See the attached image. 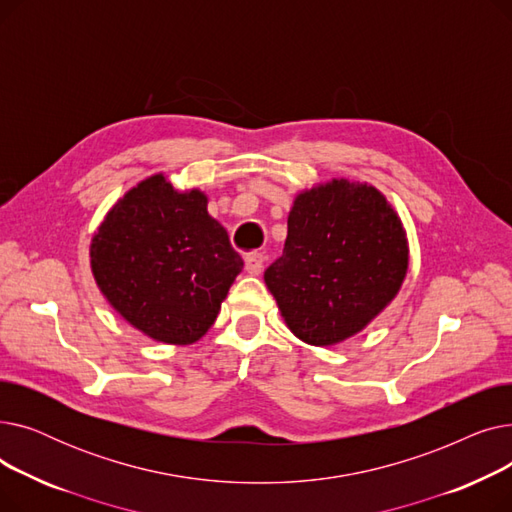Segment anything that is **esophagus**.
Wrapping results in <instances>:
<instances>
[{
	"label": "esophagus",
	"mask_w": 512,
	"mask_h": 512,
	"mask_svg": "<svg viewBox=\"0 0 512 512\" xmlns=\"http://www.w3.org/2000/svg\"><path fill=\"white\" fill-rule=\"evenodd\" d=\"M263 253H247L245 255V267H247V272L249 274H253V276H257L261 270H263Z\"/></svg>",
	"instance_id": "34e87169"
}]
</instances>
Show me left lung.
Masks as SVG:
<instances>
[{
	"label": "left lung",
	"instance_id": "8db88e82",
	"mask_svg": "<svg viewBox=\"0 0 512 512\" xmlns=\"http://www.w3.org/2000/svg\"><path fill=\"white\" fill-rule=\"evenodd\" d=\"M407 267V234L386 197L334 178L294 199L284 253L263 280L294 336L332 346L390 305Z\"/></svg>",
	"mask_w": 512,
	"mask_h": 512
}]
</instances>
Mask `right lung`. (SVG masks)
I'll return each mask as SVG.
<instances>
[{
  "label": "right lung",
  "mask_w": 512,
  "mask_h": 512,
  "mask_svg": "<svg viewBox=\"0 0 512 512\" xmlns=\"http://www.w3.org/2000/svg\"><path fill=\"white\" fill-rule=\"evenodd\" d=\"M89 255L107 303L166 344L197 342L245 265L207 213L205 193H180L164 174L141 180L107 211Z\"/></svg>",
  "instance_id": "1"
}]
</instances>
